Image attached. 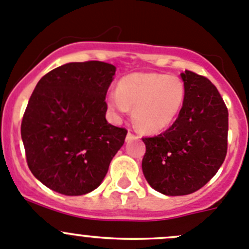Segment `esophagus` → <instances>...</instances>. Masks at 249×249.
I'll return each instance as SVG.
<instances>
[{
  "label": "esophagus",
  "mask_w": 249,
  "mask_h": 249,
  "mask_svg": "<svg viewBox=\"0 0 249 249\" xmlns=\"http://www.w3.org/2000/svg\"><path fill=\"white\" fill-rule=\"evenodd\" d=\"M134 138H138V135H135L134 133L132 132V130H128V134H127V140H130V139H134Z\"/></svg>",
  "instance_id": "esophagus-1"
}]
</instances>
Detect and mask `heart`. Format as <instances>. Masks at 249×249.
Here are the masks:
<instances>
[{"mask_svg": "<svg viewBox=\"0 0 249 249\" xmlns=\"http://www.w3.org/2000/svg\"><path fill=\"white\" fill-rule=\"evenodd\" d=\"M185 94V85L178 76L134 72L122 77L116 92L107 94V105L119 114L133 107L132 117L137 127L157 133L173 124L183 107Z\"/></svg>", "mask_w": 249, "mask_h": 249, "instance_id": "1", "label": "heart"}]
</instances>
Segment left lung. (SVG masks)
Wrapping results in <instances>:
<instances>
[{
	"label": "left lung",
	"mask_w": 249,
	"mask_h": 249,
	"mask_svg": "<svg viewBox=\"0 0 249 249\" xmlns=\"http://www.w3.org/2000/svg\"><path fill=\"white\" fill-rule=\"evenodd\" d=\"M185 102L163 133L142 138V167L151 188L163 195H189L215 176L228 151L229 112L220 93L205 76L185 70Z\"/></svg>",
	"instance_id": "8db88e82"
}]
</instances>
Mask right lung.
<instances>
[{
    "label": "right lung",
    "instance_id": "1",
    "mask_svg": "<svg viewBox=\"0 0 249 249\" xmlns=\"http://www.w3.org/2000/svg\"><path fill=\"white\" fill-rule=\"evenodd\" d=\"M116 68L90 60L49 71L36 85L21 121L31 173L52 190L85 195L105 178L127 129L107 124V92Z\"/></svg>",
    "mask_w": 249,
    "mask_h": 249
}]
</instances>
